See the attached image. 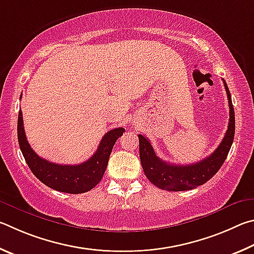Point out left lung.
<instances>
[{
	"instance_id": "obj_1",
	"label": "left lung",
	"mask_w": 254,
	"mask_h": 254,
	"mask_svg": "<svg viewBox=\"0 0 254 254\" xmlns=\"http://www.w3.org/2000/svg\"><path fill=\"white\" fill-rule=\"evenodd\" d=\"M223 83L226 95H228L230 107L228 130H226L224 138L222 139L221 144L214 150V153L204 158L203 161L190 164V165L168 164L155 154V150L153 146L150 145L148 138H146L143 135H138L141 166H143L144 173L147 176V179L158 189L174 190V192L195 189L211 180L223 165L231 146H232L235 131V117L232 99H231L228 84L224 80Z\"/></svg>"
}]
</instances>
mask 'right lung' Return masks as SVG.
<instances>
[{
  "instance_id": "obj_1",
  "label": "right lung",
  "mask_w": 254,
  "mask_h": 254,
  "mask_svg": "<svg viewBox=\"0 0 254 254\" xmlns=\"http://www.w3.org/2000/svg\"><path fill=\"white\" fill-rule=\"evenodd\" d=\"M125 131L124 128H115L102 137L96 153L87 162L79 165H60L43 159L35 154L26 140L22 111L17 118V139L26 164L39 181L59 192L80 194L90 190L99 183L108 164L114 145Z\"/></svg>"
}]
</instances>
